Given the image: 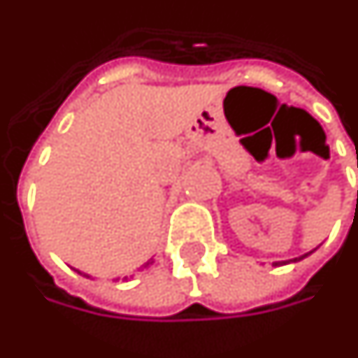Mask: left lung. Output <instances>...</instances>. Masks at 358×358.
<instances>
[{
  "mask_svg": "<svg viewBox=\"0 0 358 358\" xmlns=\"http://www.w3.org/2000/svg\"><path fill=\"white\" fill-rule=\"evenodd\" d=\"M357 169H358V162H357ZM306 256H308V254H306ZM306 256H302V257H306ZM302 257H296V259H302ZM296 259H294V262H296Z\"/></svg>",
  "mask_w": 358,
  "mask_h": 358,
  "instance_id": "1",
  "label": "left lung"
}]
</instances>
